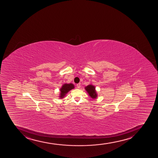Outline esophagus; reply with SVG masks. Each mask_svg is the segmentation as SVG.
<instances>
[{
	"label": "esophagus",
	"mask_w": 158,
	"mask_h": 158,
	"mask_svg": "<svg viewBox=\"0 0 158 158\" xmlns=\"http://www.w3.org/2000/svg\"><path fill=\"white\" fill-rule=\"evenodd\" d=\"M77 87L78 88H80V87H81V84L80 83H78V84H77Z\"/></svg>",
	"instance_id": "1"
}]
</instances>
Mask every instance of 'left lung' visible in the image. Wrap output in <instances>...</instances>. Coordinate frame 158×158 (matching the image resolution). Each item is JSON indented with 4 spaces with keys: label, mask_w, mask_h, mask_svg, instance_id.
Returning <instances> with one entry per match:
<instances>
[{
    "label": "left lung",
    "mask_w": 158,
    "mask_h": 158,
    "mask_svg": "<svg viewBox=\"0 0 158 158\" xmlns=\"http://www.w3.org/2000/svg\"><path fill=\"white\" fill-rule=\"evenodd\" d=\"M85 89L86 90L88 94L92 98H96L97 97L96 91L95 90V87L93 85H89L85 87Z\"/></svg>",
    "instance_id": "1"
}]
</instances>
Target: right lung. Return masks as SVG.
<instances>
[{"label": "right lung", "instance_id": "obj_1", "mask_svg": "<svg viewBox=\"0 0 158 158\" xmlns=\"http://www.w3.org/2000/svg\"><path fill=\"white\" fill-rule=\"evenodd\" d=\"M74 88V86L71 83L65 84L64 85H62L61 88L60 89L61 93H60V98H63L68 92H69Z\"/></svg>", "mask_w": 158, "mask_h": 158}]
</instances>
